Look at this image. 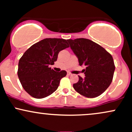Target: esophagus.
Segmentation results:
<instances>
[{
  "mask_svg": "<svg viewBox=\"0 0 132 132\" xmlns=\"http://www.w3.org/2000/svg\"><path fill=\"white\" fill-rule=\"evenodd\" d=\"M67 74H68V76H71V75H72V74H71V72H68Z\"/></svg>",
  "mask_w": 132,
  "mask_h": 132,
  "instance_id": "34e87169",
  "label": "esophagus"
}]
</instances>
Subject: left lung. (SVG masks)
<instances>
[{"label": "left lung", "mask_w": 132, "mask_h": 132, "mask_svg": "<svg viewBox=\"0 0 132 132\" xmlns=\"http://www.w3.org/2000/svg\"><path fill=\"white\" fill-rule=\"evenodd\" d=\"M80 66L84 65L85 78L79 76L73 87L79 94L88 98L99 96L112 81L115 71L113 57L97 43L86 38L68 40Z\"/></svg>", "instance_id": "obj_1"}]
</instances>
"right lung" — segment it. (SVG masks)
<instances>
[{
  "label": "right lung",
  "instance_id": "right-lung-1",
  "mask_svg": "<svg viewBox=\"0 0 132 132\" xmlns=\"http://www.w3.org/2000/svg\"><path fill=\"white\" fill-rule=\"evenodd\" d=\"M61 38H45L30 46L20 59L18 76L23 88L36 99H42L53 93L66 71H54L50 68L56 61L60 51L69 47Z\"/></svg>",
  "mask_w": 132,
  "mask_h": 132
}]
</instances>
